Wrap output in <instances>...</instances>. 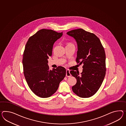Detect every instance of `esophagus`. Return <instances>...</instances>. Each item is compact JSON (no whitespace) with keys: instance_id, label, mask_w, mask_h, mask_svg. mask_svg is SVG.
Masks as SVG:
<instances>
[{"instance_id":"34e87169","label":"esophagus","mask_w":126,"mask_h":126,"mask_svg":"<svg viewBox=\"0 0 126 126\" xmlns=\"http://www.w3.org/2000/svg\"><path fill=\"white\" fill-rule=\"evenodd\" d=\"M66 76L68 77H70L71 76V74L70 73V71L69 70H66Z\"/></svg>"}]
</instances>
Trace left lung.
<instances>
[{
    "label": "left lung",
    "instance_id": "obj_1",
    "mask_svg": "<svg viewBox=\"0 0 126 126\" xmlns=\"http://www.w3.org/2000/svg\"><path fill=\"white\" fill-rule=\"evenodd\" d=\"M74 37L77 43L76 61L83 64V71L71 70L77 83L72 89L81 98L91 97L100 88L106 75V54L100 39L93 33L82 29L73 30L67 33Z\"/></svg>",
    "mask_w": 126,
    "mask_h": 126
}]
</instances>
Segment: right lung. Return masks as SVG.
<instances>
[{"label":"right lung","instance_id":"right-lung-1","mask_svg":"<svg viewBox=\"0 0 126 126\" xmlns=\"http://www.w3.org/2000/svg\"><path fill=\"white\" fill-rule=\"evenodd\" d=\"M62 35L63 32L42 29L26 44L22 59L24 74L30 89L39 97L47 98L55 93L66 76L64 68L58 66L50 70L47 64L54 42Z\"/></svg>","mask_w":126,"mask_h":126}]
</instances>
